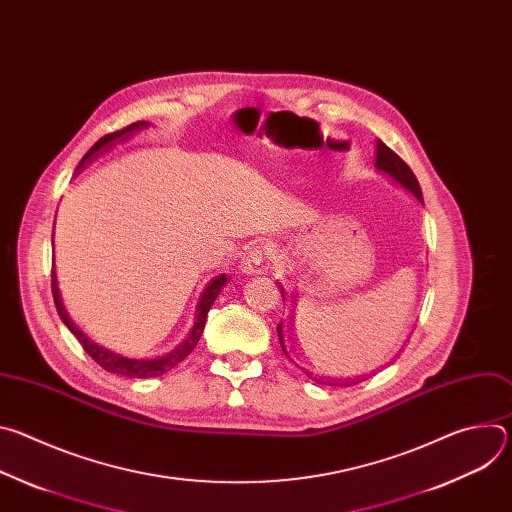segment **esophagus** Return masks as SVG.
Masks as SVG:
<instances>
[{
  "instance_id": "obj_1",
  "label": "esophagus",
  "mask_w": 512,
  "mask_h": 512,
  "mask_svg": "<svg viewBox=\"0 0 512 512\" xmlns=\"http://www.w3.org/2000/svg\"><path fill=\"white\" fill-rule=\"evenodd\" d=\"M265 263H267V249L263 245H255L251 247L243 259H241V267L245 273H251V275H257L265 269Z\"/></svg>"
}]
</instances>
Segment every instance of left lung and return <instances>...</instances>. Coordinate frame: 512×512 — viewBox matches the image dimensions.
Here are the masks:
<instances>
[{
	"label": "left lung",
	"instance_id": "1",
	"mask_svg": "<svg viewBox=\"0 0 512 512\" xmlns=\"http://www.w3.org/2000/svg\"><path fill=\"white\" fill-rule=\"evenodd\" d=\"M379 170H383V172H387L391 178H395L403 188H407L411 194H415L419 200H423L421 198V188H419V182H417V178H415V174L411 172V168L389 148V145H385L381 139H377V164H375ZM281 296L285 298V294H283V289H281ZM289 300H294V298H289ZM277 334H279V342H281V350H283V354L287 356V358H294V352H291V348H289V340H287V330H285V326H283V322H279L277 324ZM300 369L312 379V381H316V383H320V385H328V387H352V385H356V383H360L362 381V377H358V379H334V377H324V375H320L316 369H312L310 364H300Z\"/></svg>",
	"mask_w": 512,
	"mask_h": 512
}]
</instances>
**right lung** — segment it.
<instances>
[{
  "instance_id": "obj_1",
  "label": "right lung",
  "mask_w": 512,
  "mask_h": 512,
  "mask_svg": "<svg viewBox=\"0 0 512 512\" xmlns=\"http://www.w3.org/2000/svg\"><path fill=\"white\" fill-rule=\"evenodd\" d=\"M145 125H148V123H145V121H137V123H131V125L119 129V131L107 133L105 137H101V139L93 145V148L85 154V158L81 160V164H79L77 170H81L91 158L99 156L101 150L111 148V143H113L115 139H125V137H129V133H133L135 129H141V127H145ZM225 283H227V275H218V277H214V279L206 285V289L202 291V296H200V302H198V306H196V318H194V326H192L188 338H186L178 348H174L172 352H168V354H164V356H160V358H150V360L125 358V356H121V354H115V352H111V350H107V348H101V346H97L95 342H91L75 324L70 322V318H68L64 306H62V302H60V294H58V287H56V275H54V271H52V296H54L56 312H58V316L62 318V322L66 324V328H68L72 334H75V338L81 342V346L85 348V352L99 364L101 369H105V371H109V373L123 375V377L148 379V377H160V375L172 371L174 367H178V364L194 350V346L198 344V340H200V336H202L208 310H210V306L214 304L216 296L221 294V289H223Z\"/></svg>"
}]
</instances>
